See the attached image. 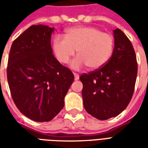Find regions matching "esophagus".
Wrapping results in <instances>:
<instances>
[{
	"label": "esophagus",
	"instance_id": "esophagus-1",
	"mask_svg": "<svg viewBox=\"0 0 148 148\" xmlns=\"http://www.w3.org/2000/svg\"><path fill=\"white\" fill-rule=\"evenodd\" d=\"M74 79L75 80H78L79 79V75L76 73H74Z\"/></svg>",
	"mask_w": 148,
	"mask_h": 148
}]
</instances>
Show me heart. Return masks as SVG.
<instances>
[{"mask_svg": "<svg viewBox=\"0 0 148 148\" xmlns=\"http://www.w3.org/2000/svg\"><path fill=\"white\" fill-rule=\"evenodd\" d=\"M113 47V37L94 27H71L64 38L58 36L53 39L54 53L62 64H67L77 51L78 57L71 64L74 70L86 66L90 70L102 67L111 58Z\"/></svg>", "mask_w": 148, "mask_h": 148, "instance_id": "1", "label": "heart"}]
</instances>
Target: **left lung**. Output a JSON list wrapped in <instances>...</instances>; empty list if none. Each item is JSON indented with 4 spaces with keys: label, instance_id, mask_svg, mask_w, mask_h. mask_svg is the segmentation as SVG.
I'll use <instances>...</instances> for the list:
<instances>
[{
    "label": "left lung",
    "instance_id": "obj_1",
    "mask_svg": "<svg viewBox=\"0 0 148 148\" xmlns=\"http://www.w3.org/2000/svg\"><path fill=\"white\" fill-rule=\"evenodd\" d=\"M114 49L108 62L79 77L86 112L101 121L116 116L126 109L133 95L137 76L136 56L126 35L113 31Z\"/></svg>",
    "mask_w": 148,
    "mask_h": 148
}]
</instances>
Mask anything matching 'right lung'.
Masks as SVG:
<instances>
[{
  "label": "right lung",
  "instance_id": "1",
  "mask_svg": "<svg viewBox=\"0 0 148 148\" xmlns=\"http://www.w3.org/2000/svg\"><path fill=\"white\" fill-rule=\"evenodd\" d=\"M54 27L32 25L12 44L7 78L18 109L37 122L51 121L64 106L74 76L52 54Z\"/></svg>",
  "mask_w": 148,
  "mask_h": 148
}]
</instances>
